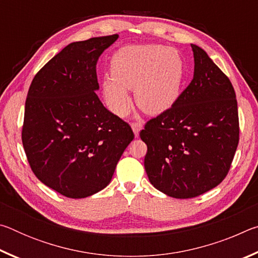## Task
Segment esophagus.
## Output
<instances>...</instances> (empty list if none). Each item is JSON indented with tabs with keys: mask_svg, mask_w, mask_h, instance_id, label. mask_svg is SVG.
I'll use <instances>...</instances> for the list:
<instances>
[{
	"mask_svg": "<svg viewBox=\"0 0 258 258\" xmlns=\"http://www.w3.org/2000/svg\"><path fill=\"white\" fill-rule=\"evenodd\" d=\"M132 130H133V132H134V134H135V137H139V133H140V130L142 128V124L141 123H132Z\"/></svg>",
	"mask_w": 258,
	"mask_h": 258,
	"instance_id": "1",
	"label": "esophagus"
}]
</instances>
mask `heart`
<instances>
[{"mask_svg": "<svg viewBox=\"0 0 258 258\" xmlns=\"http://www.w3.org/2000/svg\"><path fill=\"white\" fill-rule=\"evenodd\" d=\"M111 76L102 80V93L115 115L128 112L134 89L135 102L143 111L160 113L176 101L180 93L183 63L180 54L159 44L130 45L113 54Z\"/></svg>", "mask_w": 258, "mask_h": 258, "instance_id": "heart-1", "label": "heart"}]
</instances>
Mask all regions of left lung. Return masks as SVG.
<instances>
[{
  "mask_svg": "<svg viewBox=\"0 0 258 258\" xmlns=\"http://www.w3.org/2000/svg\"><path fill=\"white\" fill-rule=\"evenodd\" d=\"M194 78L171 108L147 121L145 168L157 190L173 198L198 197L224 180L239 143L235 92L202 47L191 44Z\"/></svg>",
  "mask_w": 258,
  "mask_h": 258,
  "instance_id": "obj_1",
  "label": "left lung"
}]
</instances>
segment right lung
I'll return each mask as SVG.
<instances>
[{
	"label": "right lung",
	"mask_w": 258,
	"mask_h": 258,
	"mask_svg": "<svg viewBox=\"0 0 258 258\" xmlns=\"http://www.w3.org/2000/svg\"><path fill=\"white\" fill-rule=\"evenodd\" d=\"M118 35L74 42L41 68L29 86L21 140L30 168L68 198L104 189L134 133L104 108L97 62Z\"/></svg>",
	"instance_id": "add662e5"
}]
</instances>
